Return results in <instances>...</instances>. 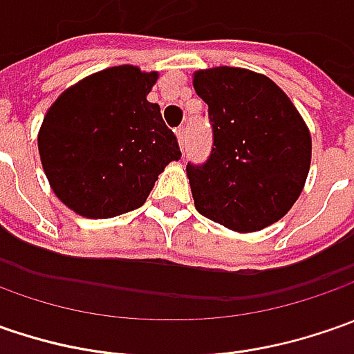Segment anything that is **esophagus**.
<instances>
[{"label": "esophagus", "instance_id": "obj_1", "mask_svg": "<svg viewBox=\"0 0 354 354\" xmlns=\"http://www.w3.org/2000/svg\"><path fill=\"white\" fill-rule=\"evenodd\" d=\"M175 136H177V142H179V147L183 149L185 136H187V128H185V126H179V128L175 129Z\"/></svg>", "mask_w": 354, "mask_h": 354}]
</instances>
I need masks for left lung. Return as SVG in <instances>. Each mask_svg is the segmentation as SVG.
Masks as SVG:
<instances>
[{
	"label": "left lung",
	"instance_id": "left-lung-1",
	"mask_svg": "<svg viewBox=\"0 0 354 354\" xmlns=\"http://www.w3.org/2000/svg\"><path fill=\"white\" fill-rule=\"evenodd\" d=\"M193 86L209 104L214 136L207 163L187 165L195 209L240 234L278 223L306 187V120L274 80L248 68L197 71Z\"/></svg>",
	"mask_w": 354,
	"mask_h": 354
}]
</instances>
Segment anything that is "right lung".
<instances>
[{
	"instance_id": "obj_1",
	"label": "right lung",
	"mask_w": 354,
	"mask_h": 354,
	"mask_svg": "<svg viewBox=\"0 0 354 354\" xmlns=\"http://www.w3.org/2000/svg\"><path fill=\"white\" fill-rule=\"evenodd\" d=\"M156 71L110 66L78 80L50 104L37 136L53 193L86 218L142 207L159 173L181 151L161 108L147 100Z\"/></svg>"
}]
</instances>
